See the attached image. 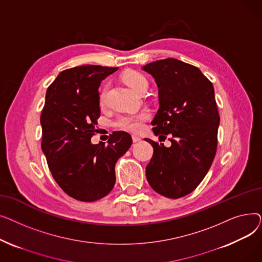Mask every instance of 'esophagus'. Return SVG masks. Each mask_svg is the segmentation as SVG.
<instances>
[{
  "label": "esophagus",
  "instance_id": "esophagus-1",
  "mask_svg": "<svg viewBox=\"0 0 262 262\" xmlns=\"http://www.w3.org/2000/svg\"><path fill=\"white\" fill-rule=\"evenodd\" d=\"M132 138H133V141L136 143V142H139V141H141V138H140V137H138V136H133L132 137Z\"/></svg>",
  "mask_w": 262,
  "mask_h": 262
}]
</instances>
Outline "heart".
Segmentation results:
<instances>
[{"mask_svg": "<svg viewBox=\"0 0 262 262\" xmlns=\"http://www.w3.org/2000/svg\"><path fill=\"white\" fill-rule=\"evenodd\" d=\"M123 80L136 93L143 87L147 88L146 78L139 72L127 71L123 74ZM105 94H106L105 90L100 94L101 104H103L105 101ZM148 117H149V114L147 112H141L136 115L122 116L116 121V126L122 130L137 133L141 129L143 121H145Z\"/></svg>", "mask_w": 262, "mask_h": 262, "instance_id": "b5f03b06", "label": "heart"}]
</instances>
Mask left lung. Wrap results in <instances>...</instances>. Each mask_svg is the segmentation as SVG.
<instances>
[{
	"label": "left lung",
	"mask_w": 262,
	"mask_h": 262,
	"mask_svg": "<svg viewBox=\"0 0 262 262\" xmlns=\"http://www.w3.org/2000/svg\"><path fill=\"white\" fill-rule=\"evenodd\" d=\"M142 70L158 87L153 132L172 137L169 147L145 139L154 147L146 180L157 193L180 199L200 185L215 156L220 116L214 89L199 68L175 58L153 61Z\"/></svg>",
	"instance_id": "obj_1"
}]
</instances>
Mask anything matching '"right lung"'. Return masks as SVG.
<instances>
[{
  "label": "right lung",
  "instance_id": "1",
  "mask_svg": "<svg viewBox=\"0 0 262 262\" xmlns=\"http://www.w3.org/2000/svg\"><path fill=\"white\" fill-rule=\"evenodd\" d=\"M117 70L91 64L74 67L60 72L47 90L40 118L41 148L54 180L77 201H98L113 190L116 162L133 143L125 132L113 134L107 145L91 143L101 115L99 87Z\"/></svg>",
  "mask_w": 262,
  "mask_h": 262
}]
</instances>
